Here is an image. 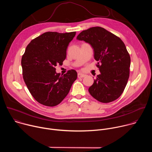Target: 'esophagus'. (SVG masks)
Listing matches in <instances>:
<instances>
[{
  "instance_id": "1",
  "label": "esophagus",
  "mask_w": 152,
  "mask_h": 152,
  "mask_svg": "<svg viewBox=\"0 0 152 152\" xmlns=\"http://www.w3.org/2000/svg\"><path fill=\"white\" fill-rule=\"evenodd\" d=\"M85 76V75H84V74H82V73H78V75H77V77H78V78H82V77H84Z\"/></svg>"
}]
</instances>
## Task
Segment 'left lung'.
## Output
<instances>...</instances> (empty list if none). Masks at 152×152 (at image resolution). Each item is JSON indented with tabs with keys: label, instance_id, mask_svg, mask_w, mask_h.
Returning a JSON list of instances; mask_svg holds the SVG:
<instances>
[{
	"label": "left lung",
	"instance_id": "obj_1",
	"mask_svg": "<svg viewBox=\"0 0 152 152\" xmlns=\"http://www.w3.org/2000/svg\"><path fill=\"white\" fill-rule=\"evenodd\" d=\"M77 39L90 43L98 61L96 66L100 74L88 89L90 94L105 103L119 98L127 85L131 66V57L123 41L99 26L82 31Z\"/></svg>",
	"mask_w": 152,
	"mask_h": 152
}]
</instances>
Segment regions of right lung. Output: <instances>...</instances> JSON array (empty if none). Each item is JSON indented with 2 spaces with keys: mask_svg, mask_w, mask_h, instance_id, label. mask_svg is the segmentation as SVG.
<instances>
[{
  "mask_svg": "<svg viewBox=\"0 0 152 152\" xmlns=\"http://www.w3.org/2000/svg\"><path fill=\"white\" fill-rule=\"evenodd\" d=\"M76 32H47L33 39L27 46L21 64L24 81L33 97L40 104L55 106L67 96L77 79L75 70L62 75L55 66L62 65L69 42Z\"/></svg>",
  "mask_w": 152,
  "mask_h": 152,
  "instance_id": "1",
  "label": "right lung"
}]
</instances>
